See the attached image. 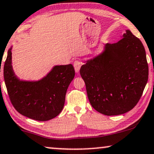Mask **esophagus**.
Listing matches in <instances>:
<instances>
[{"label":"esophagus","instance_id":"obj_1","mask_svg":"<svg viewBox=\"0 0 154 154\" xmlns=\"http://www.w3.org/2000/svg\"><path fill=\"white\" fill-rule=\"evenodd\" d=\"M73 66H74L75 72H78L82 66V63L81 61H79V60H75L74 62V64H73Z\"/></svg>","mask_w":154,"mask_h":154}]
</instances>
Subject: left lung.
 <instances>
[{"instance_id":"8db88e82","label":"left lung","mask_w":154,"mask_h":154,"mask_svg":"<svg viewBox=\"0 0 154 154\" xmlns=\"http://www.w3.org/2000/svg\"><path fill=\"white\" fill-rule=\"evenodd\" d=\"M80 75L96 111L107 116L126 113L139 102L148 81L144 47L127 30L119 41L107 43L103 52L86 61Z\"/></svg>"}]
</instances>
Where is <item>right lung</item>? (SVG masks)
<instances>
[{
    "label": "right lung",
    "mask_w": 154,
    "mask_h": 154,
    "mask_svg": "<svg viewBox=\"0 0 154 154\" xmlns=\"http://www.w3.org/2000/svg\"><path fill=\"white\" fill-rule=\"evenodd\" d=\"M11 50L12 47L8 51L3 75L12 105L19 113L32 119H52L63 108L67 89L75 77L72 65L56 66L39 81H22L13 71Z\"/></svg>",
    "instance_id": "add662e5"
}]
</instances>
